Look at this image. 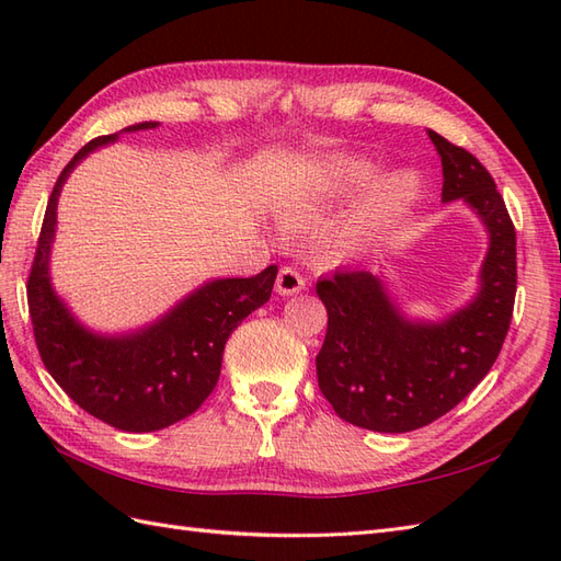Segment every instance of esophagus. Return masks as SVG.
<instances>
[{
	"mask_svg": "<svg viewBox=\"0 0 561 561\" xmlns=\"http://www.w3.org/2000/svg\"><path fill=\"white\" fill-rule=\"evenodd\" d=\"M306 286V279L298 275V272L294 267H282L279 275H277V284L275 289L277 294L282 296H291V294H298Z\"/></svg>",
	"mask_w": 561,
	"mask_h": 561,
	"instance_id": "obj_1",
	"label": "esophagus"
}]
</instances>
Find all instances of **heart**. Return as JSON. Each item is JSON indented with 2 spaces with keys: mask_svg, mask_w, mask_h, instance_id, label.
<instances>
[{
  "mask_svg": "<svg viewBox=\"0 0 561 561\" xmlns=\"http://www.w3.org/2000/svg\"><path fill=\"white\" fill-rule=\"evenodd\" d=\"M377 174V164L368 158H348L334 167L330 179L318 188L310 201L298 205L291 221L294 225H310L324 213L348 198L351 193L366 186ZM421 195V176L413 169H397V172L375 181L354 210H351L330 237V245L336 255H354L358 251L373 249L403 225V219L413 210Z\"/></svg>",
  "mask_w": 561,
  "mask_h": 561,
  "instance_id": "1",
  "label": "heart"
}]
</instances>
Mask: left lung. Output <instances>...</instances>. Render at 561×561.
Masks as SVG:
<instances>
[{
  "label": "left lung",
  "mask_w": 561,
  "mask_h": 561,
  "mask_svg": "<svg viewBox=\"0 0 561 561\" xmlns=\"http://www.w3.org/2000/svg\"><path fill=\"white\" fill-rule=\"evenodd\" d=\"M427 136L442 160V203H466L488 231L476 296L442 320H421L397 306L382 272L336 270L316 286L328 308L320 392L342 421L375 433H411L471 394L514 312L516 231L494 179L468 150Z\"/></svg>",
  "instance_id": "obj_1"
}]
</instances>
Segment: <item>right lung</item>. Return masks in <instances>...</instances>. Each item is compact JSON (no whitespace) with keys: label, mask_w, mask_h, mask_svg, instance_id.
I'll list each match as a JSON object with an SVG mask.
<instances>
[{"label":"right lung","mask_w":561,"mask_h":561,"mask_svg":"<svg viewBox=\"0 0 561 561\" xmlns=\"http://www.w3.org/2000/svg\"><path fill=\"white\" fill-rule=\"evenodd\" d=\"M140 122L119 134L148 131ZM119 134L90 140L64 167L49 195L41 239L28 277V308L37 351L47 373L78 407L126 433H152L198 411L219 380L229 334L255 308L270 301L277 265L255 277L210 279L146 328L102 334L85 328L51 286L49 255L57 231V203L64 181L90 152Z\"/></svg>","instance_id":"right-lung-1"}]
</instances>
